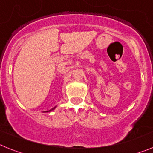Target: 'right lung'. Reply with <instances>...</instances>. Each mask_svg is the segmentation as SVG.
Here are the masks:
<instances>
[{"label": "right lung", "instance_id": "1", "mask_svg": "<svg viewBox=\"0 0 153 153\" xmlns=\"http://www.w3.org/2000/svg\"><path fill=\"white\" fill-rule=\"evenodd\" d=\"M54 108H55V107H54ZM54 108H53V109H51V110H49V111H47V112H50V111L53 110V109H54Z\"/></svg>", "mask_w": 153, "mask_h": 153}]
</instances>
